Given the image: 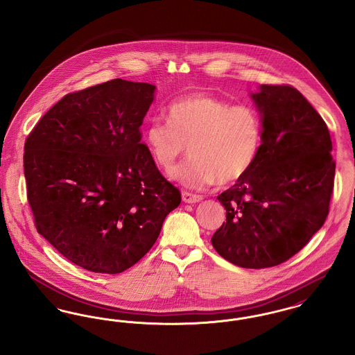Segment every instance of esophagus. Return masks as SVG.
Wrapping results in <instances>:
<instances>
[{
  "label": "esophagus",
  "mask_w": 355,
  "mask_h": 355,
  "mask_svg": "<svg viewBox=\"0 0 355 355\" xmlns=\"http://www.w3.org/2000/svg\"><path fill=\"white\" fill-rule=\"evenodd\" d=\"M182 200L186 203H196L200 202L202 200L201 196L198 194H193V193H189V191H182Z\"/></svg>",
  "instance_id": "obj_1"
}]
</instances>
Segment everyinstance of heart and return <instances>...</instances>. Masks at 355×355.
<instances>
[{
	"label": "heart",
	"mask_w": 355,
	"mask_h": 355,
	"mask_svg": "<svg viewBox=\"0 0 355 355\" xmlns=\"http://www.w3.org/2000/svg\"><path fill=\"white\" fill-rule=\"evenodd\" d=\"M166 119L150 121L145 142L153 161L168 173L189 146L191 158L171 174L187 187L233 184L248 174L261 153L263 121L253 105L194 93L170 102Z\"/></svg>",
	"instance_id": "b5f03b06"
}]
</instances>
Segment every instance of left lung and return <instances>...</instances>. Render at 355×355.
<instances>
[{"label": "left lung", "mask_w": 355, "mask_h": 355, "mask_svg": "<svg viewBox=\"0 0 355 355\" xmlns=\"http://www.w3.org/2000/svg\"><path fill=\"white\" fill-rule=\"evenodd\" d=\"M263 121L253 165L217 198L226 222L211 236L217 253L239 268L286 262L323 225L334 187L331 138L318 112L290 85L252 94Z\"/></svg>", "instance_id": "1"}]
</instances>
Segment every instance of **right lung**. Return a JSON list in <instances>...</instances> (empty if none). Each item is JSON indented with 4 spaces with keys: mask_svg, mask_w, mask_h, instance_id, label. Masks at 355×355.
<instances>
[{
    "mask_svg": "<svg viewBox=\"0 0 355 355\" xmlns=\"http://www.w3.org/2000/svg\"><path fill=\"white\" fill-rule=\"evenodd\" d=\"M154 89L116 78L69 93L25 141L24 173L37 232L85 270L132 268L181 203L180 190L141 142Z\"/></svg>",
    "mask_w": 355,
    "mask_h": 355,
    "instance_id": "add662e5",
    "label": "right lung"
}]
</instances>
